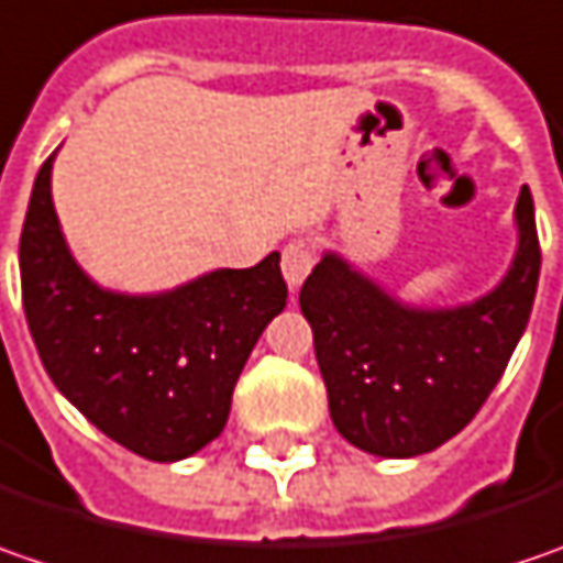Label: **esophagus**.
Instances as JSON below:
<instances>
[{
    "label": "esophagus",
    "instance_id": "obj_1",
    "mask_svg": "<svg viewBox=\"0 0 563 563\" xmlns=\"http://www.w3.org/2000/svg\"><path fill=\"white\" fill-rule=\"evenodd\" d=\"M311 264H314V245L308 242V239H292L286 249H283V277L286 283L296 289V286H302L308 274H311Z\"/></svg>",
    "mask_w": 563,
    "mask_h": 563
}]
</instances>
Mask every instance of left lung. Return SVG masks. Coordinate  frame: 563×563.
Instances as JSON below:
<instances>
[{
    "mask_svg": "<svg viewBox=\"0 0 563 563\" xmlns=\"http://www.w3.org/2000/svg\"><path fill=\"white\" fill-rule=\"evenodd\" d=\"M517 227L514 267L473 306L406 308L336 255L308 274L299 306L314 333L330 419L358 451L419 456L476 419L523 336L539 286L529 188L517 201Z\"/></svg>",
    "mask_w": 563,
    "mask_h": 563,
    "instance_id": "obj_1",
    "label": "left lung"
}]
</instances>
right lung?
I'll use <instances>...</instances> for the list:
<instances>
[{
  "instance_id": "right-lung-1",
  "label": "right lung",
  "mask_w": 563,
  "mask_h": 563,
  "mask_svg": "<svg viewBox=\"0 0 563 563\" xmlns=\"http://www.w3.org/2000/svg\"><path fill=\"white\" fill-rule=\"evenodd\" d=\"M56 157V154H53ZM40 166L21 230V299L40 362L115 444L173 463L210 444L261 330L286 306L280 255L163 296L100 289L68 255Z\"/></svg>"
}]
</instances>
